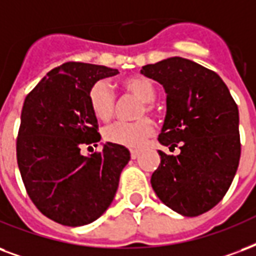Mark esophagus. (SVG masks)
<instances>
[{
	"label": "esophagus",
	"instance_id": "esophagus-1",
	"mask_svg": "<svg viewBox=\"0 0 256 256\" xmlns=\"http://www.w3.org/2000/svg\"><path fill=\"white\" fill-rule=\"evenodd\" d=\"M130 156H132V160L138 158V157H140V152H136V150H132V152H130Z\"/></svg>",
	"mask_w": 256,
	"mask_h": 256
}]
</instances>
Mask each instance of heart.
<instances>
[{
    "instance_id": "heart-1",
    "label": "heart",
    "mask_w": 256,
    "mask_h": 256,
    "mask_svg": "<svg viewBox=\"0 0 256 256\" xmlns=\"http://www.w3.org/2000/svg\"><path fill=\"white\" fill-rule=\"evenodd\" d=\"M122 87L128 94L136 96L144 103V108L140 112V116H144L145 112H152V104L157 96V91L153 82L144 76H134L124 80ZM88 103L92 114L100 120H108L114 114L115 99L107 82L98 80L91 86L88 91ZM154 132L152 122L148 120H138L134 124L116 122L104 130L103 136L107 142L118 146H124L128 149H138L144 145V142Z\"/></svg>"
}]
</instances>
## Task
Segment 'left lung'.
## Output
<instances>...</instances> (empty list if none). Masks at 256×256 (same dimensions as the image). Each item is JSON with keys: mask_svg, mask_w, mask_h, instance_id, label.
<instances>
[{"mask_svg": "<svg viewBox=\"0 0 256 256\" xmlns=\"http://www.w3.org/2000/svg\"><path fill=\"white\" fill-rule=\"evenodd\" d=\"M166 94L158 141L178 156L158 150L161 164L150 182L158 198L182 216H198L224 198L240 160L239 110L216 72L182 58L142 67Z\"/></svg>", "mask_w": 256, "mask_h": 256, "instance_id": "1", "label": "left lung"}]
</instances>
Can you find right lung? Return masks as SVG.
<instances>
[{"instance_id":"add662e5","label":"right lung","mask_w":256,"mask_h":256,"mask_svg":"<svg viewBox=\"0 0 256 256\" xmlns=\"http://www.w3.org/2000/svg\"><path fill=\"white\" fill-rule=\"evenodd\" d=\"M118 74L115 68L71 62L48 72L25 98L18 169L30 200L56 223H92L114 200L130 161L128 149L107 142L100 153L83 156L80 146L100 141L88 103L91 86Z\"/></svg>"}]
</instances>
